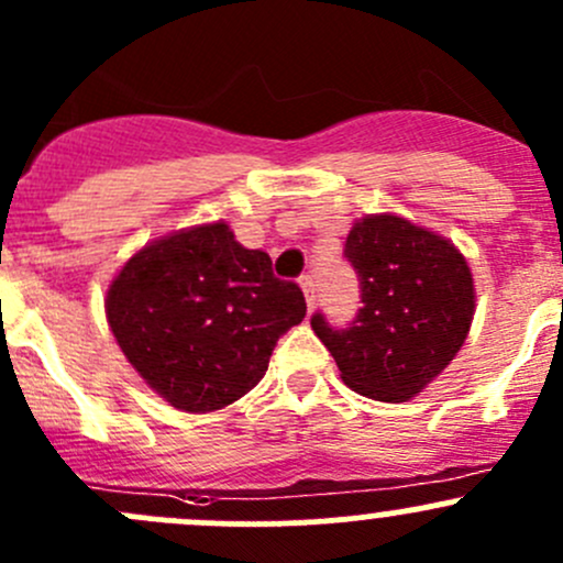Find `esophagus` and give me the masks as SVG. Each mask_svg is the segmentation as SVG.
Listing matches in <instances>:
<instances>
[{
  "label": "esophagus",
  "mask_w": 563,
  "mask_h": 563,
  "mask_svg": "<svg viewBox=\"0 0 563 563\" xmlns=\"http://www.w3.org/2000/svg\"><path fill=\"white\" fill-rule=\"evenodd\" d=\"M299 286H302L305 299H308V308L313 310V305H316V280H313V275L299 277Z\"/></svg>",
  "instance_id": "34e87169"
}]
</instances>
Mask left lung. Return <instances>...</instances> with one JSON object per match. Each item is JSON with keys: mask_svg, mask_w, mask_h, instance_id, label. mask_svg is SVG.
Here are the masks:
<instances>
[{"mask_svg": "<svg viewBox=\"0 0 563 563\" xmlns=\"http://www.w3.org/2000/svg\"><path fill=\"white\" fill-rule=\"evenodd\" d=\"M343 255L360 280L362 308L343 329L321 310L310 327L351 389L384 402L408 400L455 360L468 334V264L444 236L395 214L356 223Z\"/></svg>", "mask_w": 563, "mask_h": 563, "instance_id": "left-lung-1", "label": "left lung"}]
</instances>
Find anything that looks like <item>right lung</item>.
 <instances>
[{
    "label": "right lung",
    "mask_w": 563,
    "mask_h": 563,
    "mask_svg": "<svg viewBox=\"0 0 563 563\" xmlns=\"http://www.w3.org/2000/svg\"><path fill=\"white\" fill-rule=\"evenodd\" d=\"M305 310L302 288L275 277L269 255L242 247L225 223L139 250L106 299L130 365L190 413L218 411L247 395Z\"/></svg>",
    "instance_id": "obj_1"
}]
</instances>
